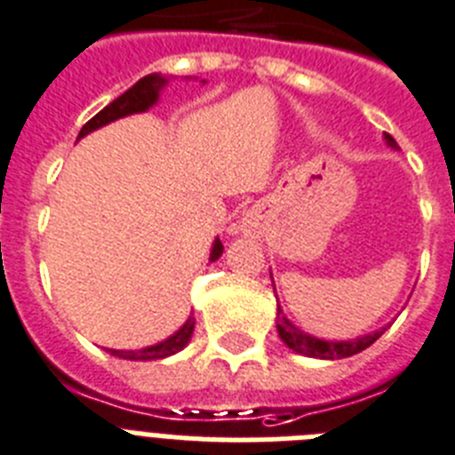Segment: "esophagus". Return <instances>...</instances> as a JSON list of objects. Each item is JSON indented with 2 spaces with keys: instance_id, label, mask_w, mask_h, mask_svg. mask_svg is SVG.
I'll return each instance as SVG.
<instances>
[{
  "instance_id": "1",
  "label": "esophagus",
  "mask_w": 455,
  "mask_h": 455,
  "mask_svg": "<svg viewBox=\"0 0 455 455\" xmlns=\"http://www.w3.org/2000/svg\"><path fill=\"white\" fill-rule=\"evenodd\" d=\"M248 228H253V225H251V220H248Z\"/></svg>"
}]
</instances>
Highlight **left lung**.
Instances as JSON below:
<instances>
[{
    "label": "left lung",
    "instance_id": "1",
    "mask_svg": "<svg viewBox=\"0 0 455 455\" xmlns=\"http://www.w3.org/2000/svg\"><path fill=\"white\" fill-rule=\"evenodd\" d=\"M384 140H387L389 147H395V140L391 135L384 133ZM275 329H278V336H281V340L287 347L294 349L297 355L315 356V359H345V356L359 355L361 349L371 347L387 331V329H379V331L368 333V336H361V339L355 340H322L294 327L292 322L283 315L281 306H278V324H275Z\"/></svg>",
    "mask_w": 455,
    "mask_h": 455
}]
</instances>
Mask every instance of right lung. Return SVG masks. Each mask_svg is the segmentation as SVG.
Instances as JSON below:
<instances>
[{
	"label": "right lung",
	"mask_w": 455,
	"mask_h": 455,
	"mask_svg": "<svg viewBox=\"0 0 455 455\" xmlns=\"http://www.w3.org/2000/svg\"><path fill=\"white\" fill-rule=\"evenodd\" d=\"M168 84V80L163 76H156V73H151V76H145L142 80L133 84V87L124 92L119 99H115L110 106H106L99 115H94L89 119L87 124L83 126L77 140L84 138L87 133L96 131V128L106 126V124L115 122V119H122L126 115H135V112H145L149 110L154 103L158 100V94H161V89ZM223 255V243L220 239L213 242L212 248V262L213 259H219ZM193 329H196V317H188L184 322V327L180 329L177 333H172L170 339H165L163 343L149 345L145 349H110L112 356H119V359H131V361H151V359H165L170 355H177L180 349H184L188 345L190 336H193Z\"/></svg>",
	"instance_id": "1"
}]
</instances>
